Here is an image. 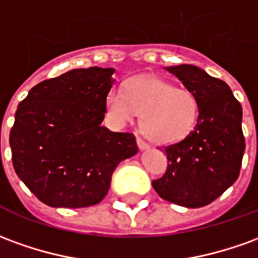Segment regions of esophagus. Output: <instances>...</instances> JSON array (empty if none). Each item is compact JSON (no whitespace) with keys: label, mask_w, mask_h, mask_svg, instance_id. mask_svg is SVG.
<instances>
[{"label":"esophagus","mask_w":258,"mask_h":258,"mask_svg":"<svg viewBox=\"0 0 258 258\" xmlns=\"http://www.w3.org/2000/svg\"><path fill=\"white\" fill-rule=\"evenodd\" d=\"M137 144H138V148H140L141 151H144V149H148V148H149V145H148L147 142L144 141V140H141V138H137Z\"/></svg>","instance_id":"34e87169"}]
</instances>
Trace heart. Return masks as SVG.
<instances>
[{
  "instance_id": "obj_1",
  "label": "heart",
  "mask_w": 258,
  "mask_h": 258,
  "mask_svg": "<svg viewBox=\"0 0 258 258\" xmlns=\"http://www.w3.org/2000/svg\"><path fill=\"white\" fill-rule=\"evenodd\" d=\"M106 110L118 127L133 123L142 113L144 133L160 145L181 141L190 134L198 117V100L192 92L172 82L144 75L130 79L123 89H111Z\"/></svg>"
}]
</instances>
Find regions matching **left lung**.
Segmentation results:
<instances>
[{"instance_id": "left-lung-1", "label": "left lung", "mask_w": 258, "mask_h": 258, "mask_svg": "<svg viewBox=\"0 0 258 258\" xmlns=\"http://www.w3.org/2000/svg\"><path fill=\"white\" fill-rule=\"evenodd\" d=\"M198 100L197 124L181 141L165 147L166 173L152 181L166 201L200 208L239 177L244 154L242 106L223 81L190 64L166 67Z\"/></svg>"}]
</instances>
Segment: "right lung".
<instances>
[{
  "instance_id": "obj_1",
  "label": "right lung",
  "mask_w": 258,
  "mask_h": 258,
  "mask_svg": "<svg viewBox=\"0 0 258 258\" xmlns=\"http://www.w3.org/2000/svg\"><path fill=\"white\" fill-rule=\"evenodd\" d=\"M114 68H77L46 79L18 106L11 130L18 177L54 208L99 204L117 165L138 152L135 137L102 125Z\"/></svg>"
}]
</instances>
